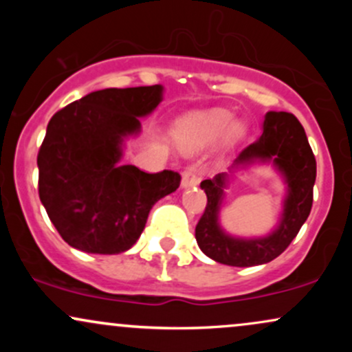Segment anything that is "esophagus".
I'll return each mask as SVG.
<instances>
[{"mask_svg": "<svg viewBox=\"0 0 352 352\" xmlns=\"http://www.w3.org/2000/svg\"><path fill=\"white\" fill-rule=\"evenodd\" d=\"M200 177L197 173L195 167H188L187 170L182 173V188H188V187H195L199 185Z\"/></svg>", "mask_w": 352, "mask_h": 352, "instance_id": "obj_1", "label": "esophagus"}]
</instances>
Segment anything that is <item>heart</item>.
I'll return each mask as SVG.
<instances>
[{
    "label": "heart",
    "instance_id": "obj_1",
    "mask_svg": "<svg viewBox=\"0 0 352 352\" xmlns=\"http://www.w3.org/2000/svg\"><path fill=\"white\" fill-rule=\"evenodd\" d=\"M241 132L243 125L235 122L232 112L212 109L182 117L173 127V140L184 152H197L223 135L228 140H235Z\"/></svg>",
    "mask_w": 352,
    "mask_h": 352
}]
</instances>
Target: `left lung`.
<instances>
[{
	"instance_id": "1",
	"label": "left lung",
	"mask_w": 352,
	"mask_h": 352,
	"mask_svg": "<svg viewBox=\"0 0 352 352\" xmlns=\"http://www.w3.org/2000/svg\"><path fill=\"white\" fill-rule=\"evenodd\" d=\"M253 163H272L283 177L287 185L283 212L277 228L266 237H233L219 225L224 188L233 173ZM314 180L316 159L300 120L289 112H266L263 134L238 153L230 172L218 173L200 184L207 193V207L195 228L200 250L212 260L228 266L243 268L270 263L288 248L309 217Z\"/></svg>"
}]
</instances>
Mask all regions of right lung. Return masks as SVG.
Instances as JSON below:
<instances>
[{"label":"right lung","instance_id":"1","mask_svg":"<svg viewBox=\"0 0 352 352\" xmlns=\"http://www.w3.org/2000/svg\"><path fill=\"white\" fill-rule=\"evenodd\" d=\"M160 84L102 89L51 117L38 153L39 199L59 235L86 253L117 254L139 240L148 212L180 185L177 172L122 165L125 140L162 102Z\"/></svg>","mask_w":352,"mask_h":352}]
</instances>
